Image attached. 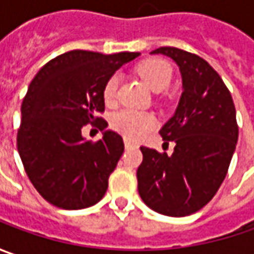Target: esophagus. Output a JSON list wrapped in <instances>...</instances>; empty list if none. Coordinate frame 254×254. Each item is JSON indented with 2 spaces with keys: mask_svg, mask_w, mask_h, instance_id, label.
Here are the masks:
<instances>
[{
  "mask_svg": "<svg viewBox=\"0 0 254 254\" xmlns=\"http://www.w3.org/2000/svg\"><path fill=\"white\" fill-rule=\"evenodd\" d=\"M124 147L128 150V148H135V147H138V145H137V142L131 141V140H128V138H124Z\"/></svg>",
  "mask_w": 254,
  "mask_h": 254,
  "instance_id": "34e87169",
  "label": "esophagus"
}]
</instances>
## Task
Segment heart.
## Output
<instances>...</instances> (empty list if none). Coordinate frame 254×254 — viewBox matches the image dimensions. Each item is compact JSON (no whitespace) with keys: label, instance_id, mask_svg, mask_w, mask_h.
<instances>
[{"label":"heart","instance_id":"heart-1","mask_svg":"<svg viewBox=\"0 0 254 254\" xmlns=\"http://www.w3.org/2000/svg\"><path fill=\"white\" fill-rule=\"evenodd\" d=\"M137 73L154 92H162L172 80V69L168 62L162 59H147L137 66ZM120 84L119 74H112L103 87V97L106 103H113L117 97ZM114 130L128 138H140L155 126L154 116L147 112H137L132 109H122L112 116Z\"/></svg>","mask_w":254,"mask_h":254}]
</instances>
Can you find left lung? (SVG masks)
<instances>
[{"label":"left lung","instance_id":"left-lung-1","mask_svg":"<svg viewBox=\"0 0 254 254\" xmlns=\"http://www.w3.org/2000/svg\"><path fill=\"white\" fill-rule=\"evenodd\" d=\"M151 54L171 58L180 67L182 89L175 114L164 124L162 140L174 152L140 147L138 193L147 206L167 216H188L218 192L236 148L239 127L226 84L205 59L178 48Z\"/></svg>","mask_w":254,"mask_h":254}]
</instances>
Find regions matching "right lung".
I'll return each mask as SVG.
<instances>
[{"label":"right lung","mask_w":254,"mask_h":254,"mask_svg":"<svg viewBox=\"0 0 254 254\" xmlns=\"http://www.w3.org/2000/svg\"><path fill=\"white\" fill-rule=\"evenodd\" d=\"M138 55L70 51L49 61L32 79L16 145L28 178L49 203L83 209L104 196L124 142L112 130L99 141H86L82 128L89 123L99 130L107 127L96 116L104 112V83Z\"/></svg>","instance_id":"obj_1"}]
</instances>
